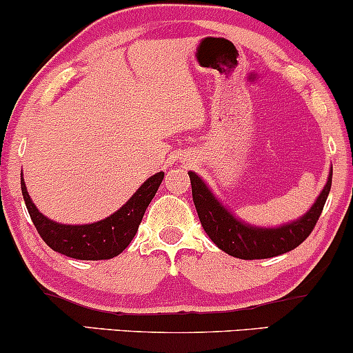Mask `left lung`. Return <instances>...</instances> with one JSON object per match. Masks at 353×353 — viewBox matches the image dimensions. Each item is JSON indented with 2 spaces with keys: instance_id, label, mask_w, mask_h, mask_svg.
I'll list each match as a JSON object with an SVG mask.
<instances>
[{
  "instance_id": "8db88e82",
  "label": "left lung",
  "mask_w": 353,
  "mask_h": 353,
  "mask_svg": "<svg viewBox=\"0 0 353 353\" xmlns=\"http://www.w3.org/2000/svg\"><path fill=\"white\" fill-rule=\"evenodd\" d=\"M189 177L197 216L210 241L225 254L245 261L275 257L301 245L317 224L332 185L330 172L329 181L320 192L319 199L301 221L282 225L279 229H257L242 224L228 209L222 208L221 202L214 197L208 185L201 181V177H197V174L189 172Z\"/></svg>"
}]
</instances>
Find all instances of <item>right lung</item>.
I'll use <instances>...</instances> for the list:
<instances>
[{
	"label": "right lung",
	"instance_id": "add662e5",
	"mask_svg": "<svg viewBox=\"0 0 353 353\" xmlns=\"http://www.w3.org/2000/svg\"><path fill=\"white\" fill-rule=\"evenodd\" d=\"M163 179L164 172L154 174L117 212L104 221L86 225H63L50 221L36 209L23 179L21 190L36 230L52 250L79 261H104L119 255L131 244L145 209L156 196Z\"/></svg>",
	"mask_w": 353,
	"mask_h": 353
}]
</instances>
